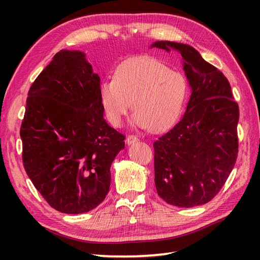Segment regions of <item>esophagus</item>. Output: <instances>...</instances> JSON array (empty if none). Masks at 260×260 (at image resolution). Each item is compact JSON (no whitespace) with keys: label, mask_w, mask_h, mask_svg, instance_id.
<instances>
[{"label":"esophagus","mask_w":260,"mask_h":260,"mask_svg":"<svg viewBox=\"0 0 260 260\" xmlns=\"http://www.w3.org/2000/svg\"><path fill=\"white\" fill-rule=\"evenodd\" d=\"M139 141V139H137L136 136H134V135H128L126 137V143H127V145H132V144H134L135 142H137Z\"/></svg>","instance_id":"1"}]
</instances>
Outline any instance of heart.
<instances>
[{"instance_id":"obj_1","label":"heart","mask_w":260,"mask_h":260,"mask_svg":"<svg viewBox=\"0 0 260 260\" xmlns=\"http://www.w3.org/2000/svg\"><path fill=\"white\" fill-rule=\"evenodd\" d=\"M187 93L189 84L183 74L172 70L161 60L143 56L120 63L114 79L102 82L99 102L114 126L121 124L133 104L132 124L162 132L178 121Z\"/></svg>"}]
</instances>
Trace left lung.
<instances>
[{
  "mask_svg": "<svg viewBox=\"0 0 260 260\" xmlns=\"http://www.w3.org/2000/svg\"><path fill=\"white\" fill-rule=\"evenodd\" d=\"M151 48L178 51L191 88L183 117L153 144L157 194L180 208L206 204L235 167L238 104L224 75L193 47L156 41Z\"/></svg>",
  "mask_w": 260,
  "mask_h": 260,
  "instance_id": "left-lung-1",
  "label": "left lung"
}]
</instances>
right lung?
I'll return each mask as SVG.
<instances>
[{
	"mask_svg": "<svg viewBox=\"0 0 260 260\" xmlns=\"http://www.w3.org/2000/svg\"><path fill=\"white\" fill-rule=\"evenodd\" d=\"M101 78L86 54L62 49L27 92L21 125L25 172L58 211H90L106 198L125 136L104 118Z\"/></svg>",
	"mask_w": 260,
	"mask_h": 260,
	"instance_id": "1",
	"label": "right lung"
}]
</instances>
